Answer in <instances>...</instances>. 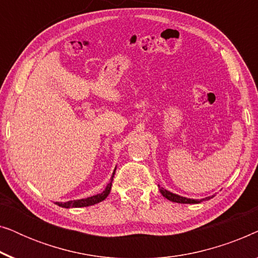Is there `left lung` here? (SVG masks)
<instances>
[{
    "mask_svg": "<svg viewBox=\"0 0 258 258\" xmlns=\"http://www.w3.org/2000/svg\"><path fill=\"white\" fill-rule=\"evenodd\" d=\"M158 188H160L161 194L165 197V199H168L169 201H172V202H176V203L194 204V203H201L204 200H210L211 199V197H206V199H203V200H191V199H186V197L178 196V195H176V194H172L170 191H168V190H165L164 188H162V186H160V185H158Z\"/></svg>",
    "mask_w": 258,
    "mask_h": 258,
    "instance_id": "8db88e82",
    "label": "left lung"
}]
</instances>
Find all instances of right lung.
Listing matches in <instances>:
<instances>
[{
  "mask_svg": "<svg viewBox=\"0 0 258 258\" xmlns=\"http://www.w3.org/2000/svg\"><path fill=\"white\" fill-rule=\"evenodd\" d=\"M114 175H115V171L112 172V176H111V179H110V183L107 185V188L101 194H97V195L95 196H91V197H88V199H82V200H75V201H69V202H66V203H59V202H56V204L62 208H82V207H89V206H94V204L96 203H100L102 201L107 199V196L109 195V192H110L111 190V184H112V179H114Z\"/></svg>",
  "mask_w": 258,
  "mask_h": 258,
  "instance_id": "1",
  "label": "right lung"
}]
</instances>
